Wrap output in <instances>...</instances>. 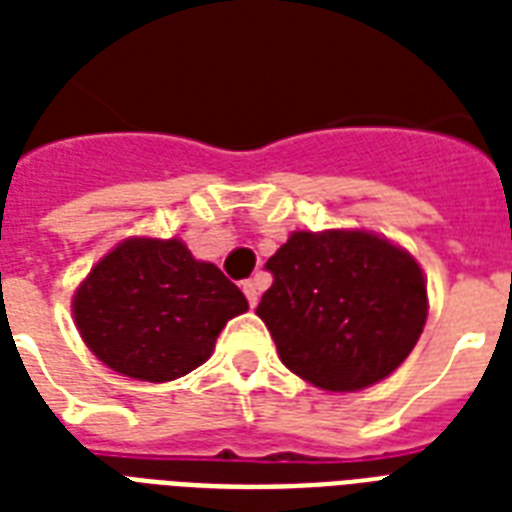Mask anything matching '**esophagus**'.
Segmentation results:
<instances>
[{
  "label": "esophagus",
  "instance_id": "esophagus-1",
  "mask_svg": "<svg viewBox=\"0 0 512 512\" xmlns=\"http://www.w3.org/2000/svg\"><path fill=\"white\" fill-rule=\"evenodd\" d=\"M241 289H244V295H247V300H249V305H252V308H255L257 305V297H260V284H257V281H244V284H241Z\"/></svg>",
  "mask_w": 512,
  "mask_h": 512
}]
</instances>
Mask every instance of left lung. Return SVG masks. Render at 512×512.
Here are the masks:
<instances>
[{
    "mask_svg": "<svg viewBox=\"0 0 512 512\" xmlns=\"http://www.w3.org/2000/svg\"><path fill=\"white\" fill-rule=\"evenodd\" d=\"M257 316L287 369L316 388L385 380L417 345L428 289L417 260L366 231H297L265 263Z\"/></svg>",
    "mask_w": 512,
    "mask_h": 512,
    "instance_id": "obj_1",
    "label": "left lung"
}]
</instances>
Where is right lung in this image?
Segmentation results:
<instances>
[{
  "instance_id": "obj_1",
  "label": "right lung",
  "mask_w": 512,
  "mask_h": 512,
  "mask_svg": "<svg viewBox=\"0 0 512 512\" xmlns=\"http://www.w3.org/2000/svg\"><path fill=\"white\" fill-rule=\"evenodd\" d=\"M247 297L183 241L130 239L76 289L74 319L87 348L124 377L170 382L212 356Z\"/></svg>"
}]
</instances>
